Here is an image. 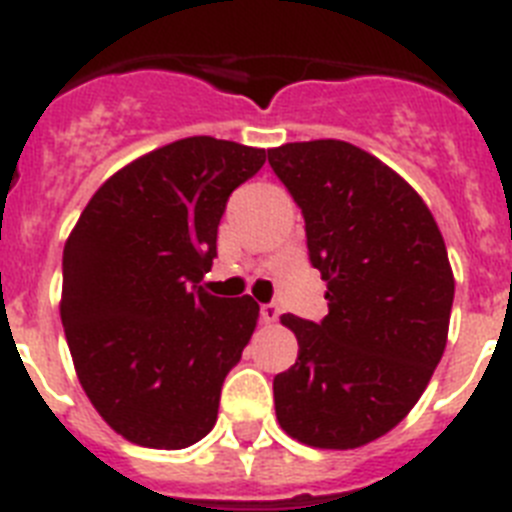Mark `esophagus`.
I'll return each instance as SVG.
<instances>
[{
  "label": "esophagus",
  "mask_w": 512,
  "mask_h": 512,
  "mask_svg": "<svg viewBox=\"0 0 512 512\" xmlns=\"http://www.w3.org/2000/svg\"><path fill=\"white\" fill-rule=\"evenodd\" d=\"M260 317L265 324H273V322H278V317H281V309H278V304H262Z\"/></svg>",
  "instance_id": "1"
}]
</instances>
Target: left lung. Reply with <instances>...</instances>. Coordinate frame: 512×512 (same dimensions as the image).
Instances as JSON below:
<instances>
[{"instance_id":"obj_1","label":"left lung","mask_w":512,"mask_h":512,"mask_svg":"<svg viewBox=\"0 0 512 512\" xmlns=\"http://www.w3.org/2000/svg\"><path fill=\"white\" fill-rule=\"evenodd\" d=\"M299 203L330 314H283L299 358L273 379L281 428L314 448L366 446L407 417L448 340L453 270L410 182L337 139L268 149Z\"/></svg>"}]
</instances>
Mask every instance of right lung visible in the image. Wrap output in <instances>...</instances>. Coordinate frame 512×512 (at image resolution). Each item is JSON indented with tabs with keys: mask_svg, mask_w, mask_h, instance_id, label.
Here are the masks:
<instances>
[{
	"mask_svg": "<svg viewBox=\"0 0 512 512\" xmlns=\"http://www.w3.org/2000/svg\"><path fill=\"white\" fill-rule=\"evenodd\" d=\"M265 149L190 136L102 182L64 247L61 322L84 394L126 441L188 448L257 327L252 296L201 286L226 201Z\"/></svg>",
	"mask_w": 512,
	"mask_h": 512,
	"instance_id": "obj_1",
	"label": "right lung"
}]
</instances>
